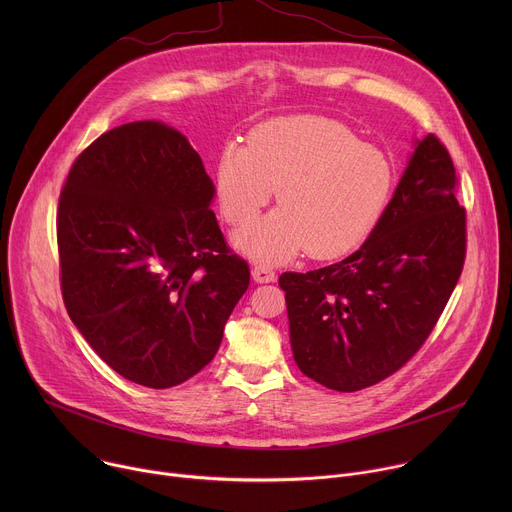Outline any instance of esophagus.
<instances>
[{"instance_id": "34e87169", "label": "esophagus", "mask_w": 512, "mask_h": 512, "mask_svg": "<svg viewBox=\"0 0 512 512\" xmlns=\"http://www.w3.org/2000/svg\"><path fill=\"white\" fill-rule=\"evenodd\" d=\"M251 273H253V279H255L257 283H273V281L277 279L275 271H273L269 265H263V263H257Z\"/></svg>"}]
</instances>
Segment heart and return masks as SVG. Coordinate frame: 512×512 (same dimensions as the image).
<instances>
[{"mask_svg": "<svg viewBox=\"0 0 512 512\" xmlns=\"http://www.w3.org/2000/svg\"><path fill=\"white\" fill-rule=\"evenodd\" d=\"M277 192L279 208L235 237L259 261H283L306 249L334 259L377 227L393 188L387 156L344 123L322 115L277 117L253 129L249 145L229 141L216 164L225 221L249 225Z\"/></svg>", "mask_w": 512, "mask_h": 512, "instance_id": "obj_1", "label": "heart"}]
</instances>
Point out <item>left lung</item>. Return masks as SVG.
I'll return each mask as SVG.
<instances>
[{
	"mask_svg": "<svg viewBox=\"0 0 512 512\" xmlns=\"http://www.w3.org/2000/svg\"><path fill=\"white\" fill-rule=\"evenodd\" d=\"M456 168L433 133L417 141L377 227L340 263L279 277L300 371L352 393L397 373L440 320L466 259Z\"/></svg>",
	"mask_w": 512,
	"mask_h": 512,
	"instance_id": "8db88e82",
	"label": "left lung"
}]
</instances>
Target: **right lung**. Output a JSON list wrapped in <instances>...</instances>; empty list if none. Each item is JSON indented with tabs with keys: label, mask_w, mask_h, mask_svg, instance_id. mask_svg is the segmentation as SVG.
<instances>
[{
	"label": "right lung",
	"mask_w": 512,
	"mask_h": 512,
	"mask_svg": "<svg viewBox=\"0 0 512 512\" xmlns=\"http://www.w3.org/2000/svg\"><path fill=\"white\" fill-rule=\"evenodd\" d=\"M212 198L200 156L162 121L103 133L68 172L56 214L62 300L131 383L168 389L202 371L249 287Z\"/></svg>",
	"instance_id": "right-lung-1"
}]
</instances>
